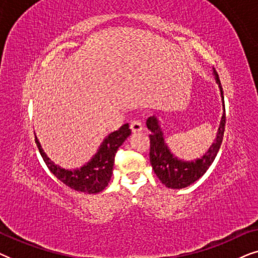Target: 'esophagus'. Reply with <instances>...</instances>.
Segmentation results:
<instances>
[{"mask_svg":"<svg viewBox=\"0 0 258 258\" xmlns=\"http://www.w3.org/2000/svg\"><path fill=\"white\" fill-rule=\"evenodd\" d=\"M130 128H132L133 133L142 132V130H143L142 122H141L140 119H133V121L130 122Z\"/></svg>","mask_w":258,"mask_h":258,"instance_id":"1","label":"esophagus"}]
</instances>
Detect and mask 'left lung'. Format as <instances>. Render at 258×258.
<instances>
[{
  "label": "left lung",
  "instance_id": "8db88e82",
  "mask_svg": "<svg viewBox=\"0 0 258 258\" xmlns=\"http://www.w3.org/2000/svg\"><path fill=\"white\" fill-rule=\"evenodd\" d=\"M214 75L216 79L221 90L222 101H223L224 108V96L223 89H222L220 77L216 70L214 69ZM147 126L150 129V163L153 167L155 174L160 181L165 186L171 189H182L185 188L197 179L206 174V171L213 164L215 157L217 156L218 150H220L222 141H223L224 129H225V108L222 121L218 128L217 137L215 143L210 147L206 155H203L202 158L196 160L195 162H183L176 158L174 155L168 149L167 144L164 142L163 133L161 132L160 124H158L156 117H149L147 119Z\"/></svg>",
  "mask_w": 258,
  "mask_h": 258
}]
</instances>
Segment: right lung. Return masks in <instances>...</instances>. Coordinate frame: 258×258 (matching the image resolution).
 Listing matches in <instances>:
<instances>
[{
  "label": "right lung",
  "instance_id": "add662e5",
  "mask_svg": "<svg viewBox=\"0 0 258 258\" xmlns=\"http://www.w3.org/2000/svg\"><path fill=\"white\" fill-rule=\"evenodd\" d=\"M130 134H132V130H130L128 123H125L103 141L97 154L91 158V161L75 170H66V169L59 168L58 165L52 163L50 158L44 154L36 136H35V142H36L44 163L59 181L77 191L97 194L104 190L110 181L115 155Z\"/></svg>",
  "mask_w": 258,
  "mask_h": 258
}]
</instances>
